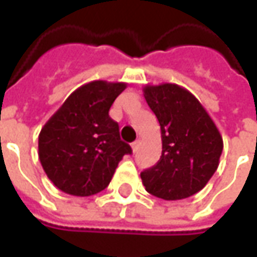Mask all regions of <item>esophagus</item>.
<instances>
[{
	"mask_svg": "<svg viewBox=\"0 0 257 257\" xmlns=\"http://www.w3.org/2000/svg\"><path fill=\"white\" fill-rule=\"evenodd\" d=\"M139 145H140V140H135L134 143L131 145V147H132V151H134V153H136V151H138V149H139Z\"/></svg>",
	"mask_w": 257,
	"mask_h": 257,
	"instance_id": "esophagus-1",
	"label": "esophagus"
}]
</instances>
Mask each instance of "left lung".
<instances>
[{
    "label": "left lung",
    "instance_id": "obj_1",
    "mask_svg": "<svg viewBox=\"0 0 257 257\" xmlns=\"http://www.w3.org/2000/svg\"><path fill=\"white\" fill-rule=\"evenodd\" d=\"M143 95L161 126L160 161L140 173L146 190L167 201L204 189L219 167L223 138L205 107L178 84L146 85Z\"/></svg>",
    "mask_w": 257,
    "mask_h": 257
}]
</instances>
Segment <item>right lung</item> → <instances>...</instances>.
<instances>
[{
  "mask_svg": "<svg viewBox=\"0 0 257 257\" xmlns=\"http://www.w3.org/2000/svg\"><path fill=\"white\" fill-rule=\"evenodd\" d=\"M126 82L90 81L74 90L38 136V158L63 193L89 197L111 182L118 162L132 150L119 139L108 110Z\"/></svg>",
  "mask_w": 257,
  "mask_h": 257,
  "instance_id": "obj_1",
  "label": "right lung"
}]
</instances>
